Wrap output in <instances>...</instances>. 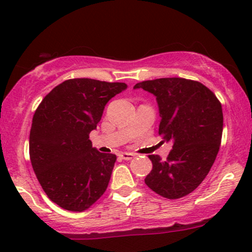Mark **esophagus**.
I'll use <instances>...</instances> for the list:
<instances>
[{
    "mask_svg": "<svg viewBox=\"0 0 252 252\" xmlns=\"http://www.w3.org/2000/svg\"><path fill=\"white\" fill-rule=\"evenodd\" d=\"M134 156L135 155L131 154V153H121V154H120V158H123V160H131Z\"/></svg>",
    "mask_w": 252,
    "mask_h": 252,
    "instance_id": "obj_1",
    "label": "esophagus"
}]
</instances>
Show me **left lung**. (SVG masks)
Segmentation results:
<instances>
[{"label":"left lung","instance_id":"8db88e82","mask_svg":"<svg viewBox=\"0 0 252 252\" xmlns=\"http://www.w3.org/2000/svg\"><path fill=\"white\" fill-rule=\"evenodd\" d=\"M156 97L161 122L158 135L172 142L167 160L149 155L153 169L147 186L167 199L193 192L209 174L222 134L221 104L209 88L185 78H160L137 83Z\"/></svg>","mask_w":252,"mask_h":252}]
</instances>
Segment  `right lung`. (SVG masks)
<instances>
[{
  "label": "right lung",
  "mask_w": 252,
  "mask_h": 252,
  "mask_svg": "<svg viewBox=\"0 0 252 252\" xmlns=\"http://www.w3.org/2000/svg\"><path fill=\"white\" fill-rule=\"evenodd\" d=\"M126 89V83L68 79L35 110L30 134L32 167L48 198L62 209L83 212L105 192L117 158L92 148L89 135L106 103Z\"/></svg>",
  "instance_id": "1"
}]
</instances>
